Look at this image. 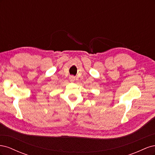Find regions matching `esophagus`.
Returning <instances> with one entry per match:
<instances>
[{
  "label": "esophagus",
  "instance_id": "34e87169",
  "mask_svg": "<svg viewBox=\"0 0 155 155\" xmlns=\"http://www.w3.org/2000/svg\"><path fill=\"white\" fill-rule=\"evenodd\" d=\"M69 79H70V81L73 82V81H74L75 79H76V78H75V77L73 76H70L69 77Z\"/></svg>",
  "mask_w": 155,
  "mask_h": 155
}]
</instances>
